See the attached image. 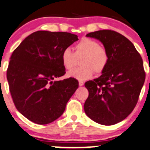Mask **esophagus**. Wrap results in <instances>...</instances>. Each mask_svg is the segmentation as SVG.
<instances>
[{
	"instance_id": "esophagus-1",
	"label": "esophagus",
	"mask_w": 150,
	"mask_h": 150,
	"mask_svg": "<svg viewBox=\"0 0 150 150\" xmlns=\"http://www.w3.org/2000/svg\"><path fill=\"white\" fill-rule=\"evenodd\" d=\"M84 83L82 81H79V86H83V85H84Z\"/></svg>"
}]
</instances>
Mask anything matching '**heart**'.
<instances>
[{
    "label": "heart",
    "instance_id": "1",
    "mask_svg": "<svg viewBox=\"0 0 150 150\" xmlns=\"http://www.w3.org/2000/svg\"><path fill=\"white\" fill-rule=\"evenodd\" d=\"M75 52L66 48L61 53V61L64 67L71 70L75 66L76 57L82 55L80 61L81 67L71 71L68 76L80 81H84L92 76L94 71L100 74L107 67L109 55L105 47L100 45L98 41L88 38H83L76 44Z\"/></svg>",
    "mask_w": 150,
    "mask_h": 150
}]
</instances>
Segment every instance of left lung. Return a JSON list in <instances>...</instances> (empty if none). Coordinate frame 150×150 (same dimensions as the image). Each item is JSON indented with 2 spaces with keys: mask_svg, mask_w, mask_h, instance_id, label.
I'll return each mask as SVG.
<instances>
[{
  "mask_svg": "<svg viewBox=\"0 0 150 150\" xmlns=\"http://www.w3.org/2000/svg\"><path fill=\"white\" fill-rule=\"evenodd\" d=\"M101 42L109 55L103 74L84 86L89 96L84 109L96 123L110 126L124 120L135 108L145 80L141 55L133 43L109 29L87 34Z\"/></svg>",
  "mask_w": 150,
  "mask_h": 150,
  "instance_id": "obj_1",
  "label": "left lung"
}]
</instances>
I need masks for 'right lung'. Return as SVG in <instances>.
<instances>
[{"label": "right lung", "mask_w": 150, "mask_h": 150, "mask_svg": "<svg viewBox=\"0 0 150 150\" xmlns=\"http://www.w3.org/2000/svg\"><path fill=\"white\" fill-rule=\"evenodd\" d=\"M77 40L69 32L38 31L13 50L6 73L9 90L15 107L29 121L47 124L64 113L79 81L53 80L66 74L61 53Z\"/></svg>", "instance_id": "right-lung-1"}]
</instances>
